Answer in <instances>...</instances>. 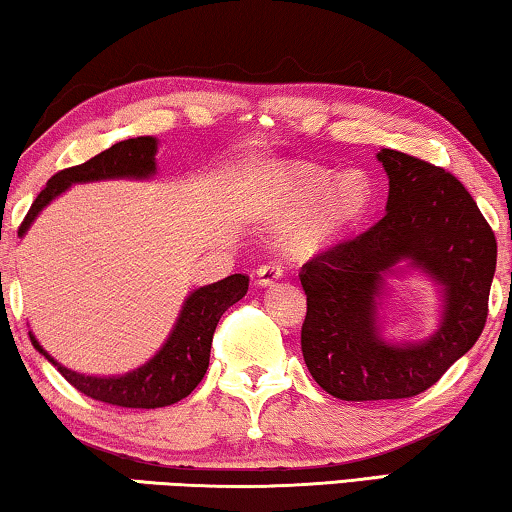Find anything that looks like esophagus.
<instances>
[{"mask_svg":"<svg viewBox=\"0 0 512 512\" xmlns=\"http://www.w3.org/2000/svg\"><path fill=\"white\" fill-rule=\"evenodd\" d=\"M280 278H282V266L276 264V262L262 264L257 269V285H262V287H269Z\"/></svg>","mask_w":512,"mask_h":512,"instance_id":"esophagus-1","label":"esophagus"}]
</instances>
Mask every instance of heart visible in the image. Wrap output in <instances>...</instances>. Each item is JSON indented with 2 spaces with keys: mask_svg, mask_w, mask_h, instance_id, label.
Returning <instances> with one entry per match:
<instances>
[{
  "mask_svg": "<svg viewBox=\"0 0 512 512\" xmlns=\"http://www.w3.org/2000/svg\"><path fill=\"white\" fill-rule=\"evenodd\" d=\"M239 202L248 213L269 223L296 215L282 243L289 253L308 255L331 246L368 216L372 181L361 170L335 177L333 170L319 165L264 160L243 177Z\"/></svg>",
  "mask_w": 512,
  "mask_h": 512,
  "instance_id": "b5f03b06",
  "label": "heart"
}]
</instances>
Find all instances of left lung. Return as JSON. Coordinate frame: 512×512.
I'll use <instances>...</instances> for the list:
<instances>
[{"instance_id":"8db88e82","label":"left lung","mask_w":512,"mask_h":512,"mask_svg":"<svg viewBox=\"0 0 512 512\" xmlns=\"http://www.w3.org/2000/svg\"><path fill=\"white\" fill-rule=\"evenodd\" d=\"M386 216L301 269L308 312L301 352L312 379L340 400L414 398L476 345L497 269V239L467 188L441 167L381 149ZM418 270L440 287L438 331L418 343L380 333L385 278Z\"/></svg>"}]
</instances>
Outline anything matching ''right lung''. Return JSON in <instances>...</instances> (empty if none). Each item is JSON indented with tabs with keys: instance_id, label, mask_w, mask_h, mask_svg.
Returning <instances> with one entry per match:
<instances>
[{
	"instance_id": "right-lung-1",
	"label": "right lung",
	"mask_w": 512,
	"mask_h": 512,
	"mask_svg": "<svg viewBox=\"0 0 512 512\" xmlns=\"http://www.w3.org/2000/svg\"><path fill=\"white\" fill-rule=\"evenodd\" d=\"M156 154V137H131V140L112 144L110 149L101 151V154L87 160V163L57 172L34 200L32 209L22 220L18 236L22 239L38 218V213L64 190L71 188L73 183L108 179H154ZM246 292L248 276H243V273H234V276H227L225 280H218L213 285H204L190 292L181 305L177 324H174L172 333L167 335L165 345L147 363L126 372V375H82V372L61 365L57 358L45 352L32 331H29V338H32V345L38 349V354L48 358L64 375L68 384L78 388L80 393H85L87 398L128 409L167 407V404L179 402L193 393L195 386L207 375L213 331H216L223 312L236 301H241Z\"/></svg>"
}]
</instances>
